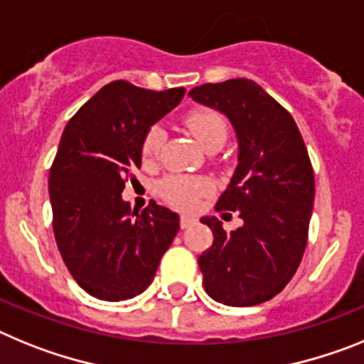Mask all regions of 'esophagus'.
Returning a JSON list of instances; mask_svg holds the SVG:
<instances>
[{
    "instance_id": "esophagus-1",
    "label": "esophagus",
    "mask_w": 364,
    "mask_h": 364,
    "mask_svg": "<svg viewBox=\"0 0 364 364\" xmlns=\"http://www.w3.org/2000/svg\"><path fill=\"white\" fill-rule=\"evenodd\" d=\"M196 221L194 216H188V214H181V220H179V225H181V229H186V227H191L192 223Z\"/></svg>"
}]
</instances>
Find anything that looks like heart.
<instances>
[{
    "mask_svg": "<svg viewBox=\"0 0 364 364\" xmlns=\"http://www.w3.org/2000/svg\"><path fill=\"white\" fill-rule=\"evenodd\" d=\"M185 126L203 150L221 148L227 141V122L218 112L213 109H196L185 117ZM164 144V132L161 128H151L143 143L144 161H154L159 157L161 148ZM208 191L207 181L203 179L186 178V176H173L161 183V194L170 205L179 208L196 207L200 196Z\"/></svg>",
    "mask_w": 364,
    "mask_h": 364,
    "instance_id": "b5f03b06",
    "label": "heart"
}]
</instances>
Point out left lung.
Listing matches in <instances>:
<instances>
[{
  "label": "left lung",
  "instance_id": "left-lung-1",
  "mask_svg": "<svg viewBox=\"0 0 364 364\" xmlns=\"http://www.w3.org/2000/svg\"><path fill=\"white\" fill-rule=\"evenodd\" d=\"M227 117L238 163L218 210H238L243 225L227 232L214 216L213 247L198 258L207 295L225 306H257L282 291L308 242L315 178L293 117L257 82L232 78L188 91Z\"/></svg>",
  "mask_w": 364,
  "mask_h": 364
}]
</instances>
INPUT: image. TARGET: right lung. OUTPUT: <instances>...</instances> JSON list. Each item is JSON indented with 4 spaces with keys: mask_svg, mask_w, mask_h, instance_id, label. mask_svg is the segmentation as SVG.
I'll list each match as a JSON object with an SVG mask.
<instances>
[{
    "mask_svg": "<svg viewBox=\"0 0 364 364\" xmlns=\"http://www.w3.org/2000/svg\"><path fill=\"white\" fill-rule=\"evenodd\" d=\"M185 87L150 91L115 80L65 126L49 173L56 245L71 277L100 300L134 299L151 284L179 230V214L151 201L143 213L122 200L157 121Z\"/></svg>",
    "mask_w": 364,
    "mask_h": 364,
    "instance_id": "add662e5",
    "label": "right lung"
}]
</instances>
